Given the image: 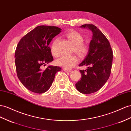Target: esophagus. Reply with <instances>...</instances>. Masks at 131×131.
I'll list each match as a JSON object with an SVG mask.
<instances>
[{
	"instance_id": "esophagus-1",
	"label": "esophagus",
	"mask_w": 131,
	"mask_h": 131,
	"mask_svg": "<svg viewBox=\"0 0 131 131\" xmlns=\"http://www.w3.org/2000/svg\"><path fill=\"white\" fill-rule=\"evenodd\" d=\"M63 70H64V72H67V73H69V72H71V70H70V69H65V68H64V69H63Z\"/></svg>"
}]
</instances>
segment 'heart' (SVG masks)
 <instances>
[{
    "mask_svg": "<svg viewBox=\"0 0 131 131\" xmlns=\"http://www.w3.org/2000/svg\"><path fill=\"white\" fill-rule=\"evenodd\" d=\"M66 37L75 45L74 49L78 54L81 57H84L88 53L89 48L88 46L83 43V37L80 33L75 30H71L67 32L66 34ZM58 40L55 39L52 42L51 46V53L54 57H58L59 52L56 48ZM78 58L75 55L63 56L56 61L57 65L62 67L65 69H70L77 64Z\"/></svg>",
    "mask_w": 131,
    "mask_h": 131,
    "instance_id": "1",
    "label": "heart"
}]
</instances>
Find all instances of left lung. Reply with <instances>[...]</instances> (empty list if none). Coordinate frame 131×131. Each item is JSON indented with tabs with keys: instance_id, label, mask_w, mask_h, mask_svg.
Returning <instances> with one entry per match:
<instances>
[{
	"instance_id": "obj_1",
	"label": "left lung",
	"mask_w": 131,
	"mask_h": 131,
	"mask_svg": "<svg viewBox=\"0 0 131 131\" xmlns=\"http://www.w3.org/2000/svg\"><path fill=\"white\" fill-rule=\"evenodd\" d=\"M92 31L88 54L79 66H86V70H80L82 78L75 84L80 93L89 94L95 93L104 86L110 75L113 52L107 38L93 24L80 26Z\"/></svg>"
}]
</instances>
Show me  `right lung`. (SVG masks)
I'll list each match as a JSON object with an SVG mask.
<instances>
[{"mask_svg": "<svg viewBox=\"0 0 131 131\" xmlns=\"http://www.w3.org/2000/svg\"><path fill=\"white\" fill-rule=\"evenodd\" d=\"M61 32L56 26H38L21 38L15 53L17 75L24 86L35 93L42 94L50 88L55 74L61 70L58 66L41 67L53 61L48 46L53 38Z\"/></svg>", "mask_w": 131, "mask_h": 131, "instance_id": "1", "label": "right lung"}]
</instances>
